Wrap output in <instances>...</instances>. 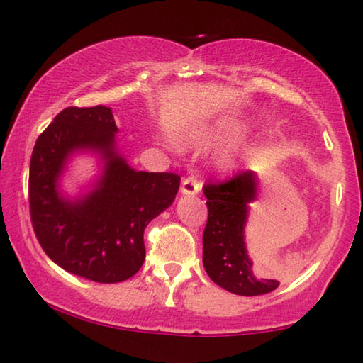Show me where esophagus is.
Instances as JSON below:
<instances>
[{
	"label": "esophagus",
	"mask_w": 363,
	"mask_h": 363,
	"mask_svg": "<svg viewBox=\"0 0 363 363\" xmlns=\"http://www.w3.org/2000/svg\"><path fill=\"white\" fill-rule=\"evenodd\" d=\"M201 189V184L195 179L194 176L186 177V179L182 181V186H181V192L184 195H196L200 192Z\"/></svg>",
	"instance_id": "obj_1"
}]
</instances>
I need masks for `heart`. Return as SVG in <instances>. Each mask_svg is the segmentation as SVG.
Masks as SVG:
<instances>
[{"instance_id":"heart-1","label":"heart","mask_w":363,"mask_h":363,"mask_svg":"<svg viewBox=\"0 0 363 363\" xmlns=\"http://www.w3.org/2000/svg\"><path fill=\"white\" fill-rule=\"evenodd\" d=\"M245 126L238 120H233L230 116H223V118L200 123V125L192 126L184 134V144L192 147V149H211V147L233 144L243 136ZM247 155L233 147H229L219 153L216 164L219 169L233 171L240 167L243 157Z\"/></svg>"}]
</instances>
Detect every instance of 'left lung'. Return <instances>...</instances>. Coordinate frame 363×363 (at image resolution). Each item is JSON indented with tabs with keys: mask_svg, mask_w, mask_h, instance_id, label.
I'll return each mask as SVG.
<instances>
[{
	"mask_svg": "<svg viewBox=\"0 0 363 363\" xmlns=\"http://www.w3.org/2000/svg\"><path fill=\"white\" fill-rule=\"evenodd\" d=\"M208 220L203 232V266L214 284L240 296L274 291L277 280H257L245 245L248 205L256 200L257 177L243 171L229 181L203 187Z\"/></svg>",
	"mask_w": 363,
	"mask_h": 363,
	"instance_id": "left-lung-1",
	"label": "left lung"
}]
</instances>
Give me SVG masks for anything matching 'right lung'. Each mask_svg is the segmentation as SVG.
<instances>
[{
    "instance_id": "obj_1",
    "label": "right lung",
    "mask_w": 363,
    "mask_h": 363,
    "mask_svg": "<svg viewBox=\"0 0 363 363\" xmlns=\"http://www.w3.org/2000/svg\"><path fill=\"white\" fill-rule=\"evenodd\" d=\"M116 133L108 107H67L36 139L30 160V218L41 248L67 272L99 284H118L143 267L145 227L181 184L174 173L133 169L116 150ZM75 151L97 152L104 167L91 193L69 199L58 179Z\"/></svg>"
}]
</instances>
